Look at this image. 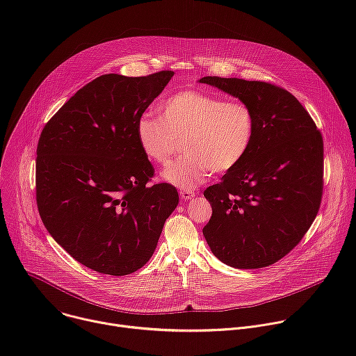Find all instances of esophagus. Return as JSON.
I'll use <instances>...</instances> for the list:
<instances>
[{
	"instance_id": "34e87169",
	"label": "esophagus",
	"mask_w": 356,
	"mask_h": 356,
	"mask_svg": "<svg viewBox=\"0 0 356 356\" xmlns=\"http://www.w3.org/2000/svg\"><path fill=\"white\" fill-rule=\"evenodd\" d=\"M194 195H195L194 190H186V188H181V190H180V197H181L183 200H191Z\"/></svg>"
}]
</instances>
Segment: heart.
<instances>
[{"label": "heart", "mask_w": 356, "mask_h": 356, "mask_svg": "<svg viewBox=\"0 0 356 356\" xmlns=\"http://www.w3.org/2000/svg\"><path fill=\"white\" fill-rule=\"evenodd\" d=\"M159 110L161 118L143 114L138 120L136 138L143 155L159 166L170 162L183 142L187 154L162 175L180 188L195 187L211 172L234 170L255 138V115L238 99L190 88L168 97Z\"/></svg>", "instance_id": "heart-1"}]
</instances>
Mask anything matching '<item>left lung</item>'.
<instances>
[{"label":"left lung","instance_id":"1","mask_svg":"<svg viewBox=\"0 0 356 356\" xmlns=\"http://www.w3.org/2000/svg\"><path fill=\"white\" fill-rule=\"evenodd\" d=\"M200 83L239 98L255 115V138L245 159L204 190L213 216L202 234L228 266H270L302 239L318 214L321 132L300 101L276 84L217 76Z\"/></svg>","mask_w":356,"mask_h":356}]
</instances>
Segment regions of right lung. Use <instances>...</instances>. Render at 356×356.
Wrapping results in <instances>:
<instances>
[{
	"label": "right lung",
	"mask_w": 356,
	"mask_h": 356,
	"mask_svg": "<svg viewBox=\"0 0 356 356\" xmlns=\"http://www.w3.org/2000/svg\"><path fill=\"white\" fill-rule=\"evenodd\" d=\"M173 74L99 76L42 129L39 216L70 257L98 273L124 276L140 269L179 204L176 187L149 184L155 169L136 138L138 120Z\"/></svg>",
	"instance_id": "1"
}]
</instances>
